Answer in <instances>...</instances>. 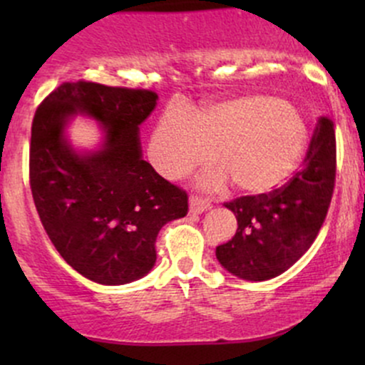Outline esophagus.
I'll return each mask as SVG.
<instances>
[{"instance_id": "obj_1", "label": "esophagus", "mask_w": 365, "mask_h": 365, "mask_svg": "<svg viewBox=\"0 0 365 365\" xmlns=\"http://www.w3.org/2000/svg\"><path fill=\"white\" fill-rule=\"evenodd\" d=\"M207 209H211V202L207 199L200 195H190V212L200 215V212L207 211Z\"/></svg>"}]
</instances>
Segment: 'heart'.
<instances>
[{
  "instance_id": "obj_1",
  "label": "heart",
  "mask_w": 365,
  "mask_h": 365,
  "mask_svg": "<svg viewBox=\"0 0 365 365\" xmlns=\"http://www.w3.org/2000/svg\"><path fill=\"white\" fill-rule=\"evenodd\" d=\"M305 145L302 120L287 104L266 96H244L209 104L194 116L170 110L149 142L153 165L166 178H182L216 158L223 168L204 183L220 187L232 178L245 194H266L283 185Z\"/></svg>"
}]
</instances>
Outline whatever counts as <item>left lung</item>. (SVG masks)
<instances>
[{"mask_svg":"<svg viewBox=\"0 0 365 365\" xmlns=\"http://www.w3.org/2000/svg\"><path fill=\"white\" fill-rule=\"evenodd\" d=\"M336 180V135L329 116H319L300 170L266 194L242 195L225 207L237 216V233L216 247L225 269L249 282L284 273L314 244Z\"/></svg>","mask_w":365,"mask_h":365,"instance_id":"8db88e82","label":"left lung"}]
</instances>
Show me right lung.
Returning a JSON list of instances; mask_svg holds the SVG:
<instances>
[{"mask_svg": "<svg viewBox=\"0 0 365 365\" xmlns=\"http://www.w3.org/2000/svg\"><path fill=\"white\" fill-rule=\"evenodd\" d=\"M149 89L63 82L32 120L29 180L49 240L75 271L101 284L148 274L156 238L168 221L188 212V195L142 159L139 125L156 106ZM107 127L98 153L81 157L62 137L73 112Z\"/></svg>", "mask_w": 365, "mask_h": 365, "instance_id": "right-lung-1", "label": "right lung"}]
</instances>
